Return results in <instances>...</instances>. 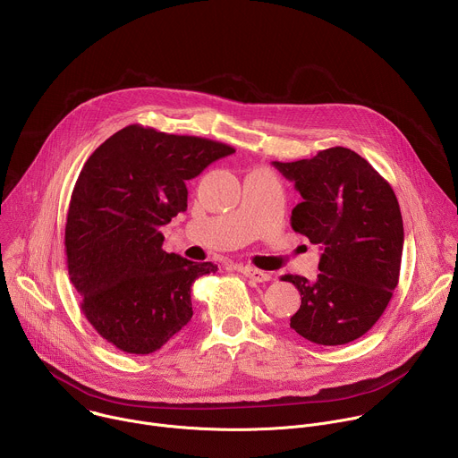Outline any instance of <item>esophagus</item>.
<instances>
[{"label":"esophagus","mask_w":458,"mask_h":458,"mask_svg":"<svg viewBox=\"0 0 458 458\" xmlns=\"http://www.w3.org/2000/svg\"><path fill=\"white\" fill-rule=\"evenodd\" d=\"M236 270L242 272L243 276H247L249 280H252V282H256V284H265V282L270 280V276H268L267 272H263V270H259V268H254V267H243V265H240V267H236Z\"/></svg>","instance_id":"obj_1"}]
</instances>
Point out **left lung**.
<instances>
[{
    "label": "left lung",
    "mask_w": 458,
    "mask_h": 458,
    "mask_svg": "<svg viewBox=\"0 0 458 458\" xmlns=\"http://www.w3.org/2000/svg\"><path fill=\"white\" fill-rule=\"evenodd\" d=\"M272 164L303 199L293 209V229L323 249L314 282L282 276L301 294L291 328L325 346L355 341L377 323L399 284L404 229L397 197L369 160L343 146Z\"/></svg>",
    "instance_id": "8db88e82"
}]
</instances>
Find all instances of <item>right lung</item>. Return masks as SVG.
Masks as SVG:
<instances>
[{
  "instance_id": "add662e5",
  "label": "right lung",
  "mask_w": 458,
  "mask_h": 458,
  "mask_svg": "<svg viewBox=\"0 0 458 458\" xmlns=\"http://www.w3.org/2000/svg\"><path fill=\"white\" fill-rule=\"evenodd\" d=\"M231 153L130 124L82 165L64 227L68 274L89 325L121 352L153 353L190 323L191 285L218 267L165 252L160 227L188 209L186 180Z\"/></svg>"
}]
</instances>
